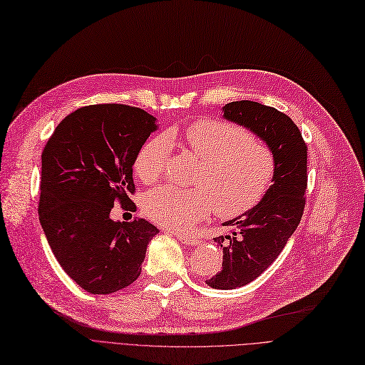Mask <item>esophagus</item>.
Wrapping results in <instances>:
<instances>
[{
  "instance_id": "34e87169",
  "label": "esophagus",
  "mask_w": 365,
  "mask_h": 365,
  "mask_svg": "<svg viewBox=\"0 0 365 365\" xmlns=\"http://www.w3.org/2000/svg\"><path fill=\"white\" fill-rule=\"evenodd\" d=\"M175 237H178L180 242H183V244H187V245H197L198 244V237L195 235L178 233V235H175Z\"/></svg>"
}]
</instances>
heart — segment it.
Instances as JSON below:
<instances>
[{
    "mask_svg": "<svg viewBox=\"0 0 365 365\" xmlns=\"http://www.w3.org/2000/svg\"><path fill=\"white\" fill-rule=\"evenodd\" d=\"M187 150L201 160L195 187L162 185L143 200L147 217L173 230L190 228L215 209L222 218H235L252 209L271 186L275 158L262 140L233 123L215 118L197 120L186 128ZM173 133L148 140L135 158V173L145 183L164 175L173 156Z\"/></svg>",
    "mask_w": 365,
    "mask_h": 365,
    "instance_id": "heart-1",
    "label": "heart"
}]
</instances>
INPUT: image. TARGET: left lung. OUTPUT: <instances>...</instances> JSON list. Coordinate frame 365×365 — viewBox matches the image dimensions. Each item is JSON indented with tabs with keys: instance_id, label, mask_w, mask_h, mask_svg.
<instances>
[{
	"instance_id": "1",
	"label": "left lung",
	"mask_w": 365,
	"mask_h": 365,
	"mask_svg": "<svg viewBox=\"0 0 365 365\" xmlns=\"http://www.w3.org/2000/svg\"><path fill=\"white\" fill-rule=\"evenodd\" d=\"M222 113L225 120L257 135L275 158L274 183L260 203L224 222L230 233L213 239L224 252L222 269L206 282L230 290L263 274L286 247L302 218L308 175L307 144L289 115L252 101L227 103Z\"/></svg>"
}]
</instances>
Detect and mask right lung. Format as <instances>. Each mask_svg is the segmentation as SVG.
<instances>
[{
  "mask_svg": "<svg viewBox=\"0 0 365 365\" xmlns=\"http://www.w3.org/2000/svg\"><path fill=\"white\" fill-rule=\"evenodd\" d=\"M156 129L141 108L90 105L67 115L43 148L38 220L64 272L88 293L132 284L159 233L143 218H110L117 201L132 203L135 158Z\"/></svg>",
  "mask_w": 365,
  "mask_h": 365,
  "instance_id": "add662e5",
  "label": "right lung"
}]
</instances>
